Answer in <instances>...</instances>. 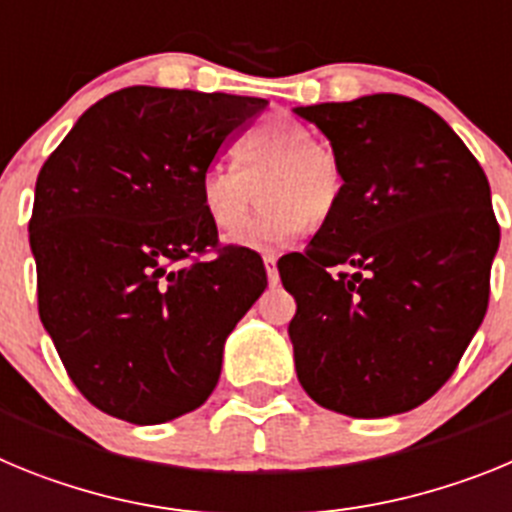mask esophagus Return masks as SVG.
Instances as JSON below:
<instances>
[{"label": "esophagus", "mask_w": 512, "mask_h": 512, "mask_svg": "<svg viewBox=\"0 0 512 512\" xmlns=\"http://www.w3.org/2000/svg\"><path fill=\"white\" fill-rule=\"evenodd\" d=\"M266 274H269V284H279V271H277V256L274 253H264Z\"/></svg>", "instance_id": "1"}]
</instances>
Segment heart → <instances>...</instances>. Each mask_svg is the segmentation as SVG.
Masks as SVG:
<instances>
[{
	"label": "heart",
	"mask_w": 512,
	"mask_h": 512,
	"mask_svg": "<svg viewBox=\"0 0 512 512\" xmlns=\"http://www.w3.org/2000/svg\"><path fill=\"white\" fill-rule=\"evenodd\" d=\"M238 164H217L205 171L202 207L217 228L233 233L258 201V187L264 188L267 205L233 235L238 246L256 251L282 246L305 225H323L346 192L336 148L289 117L261 122L246 135L238 148Z\"/></svg>",
	"instance_id": "b5f03b06"
}]
</instances>
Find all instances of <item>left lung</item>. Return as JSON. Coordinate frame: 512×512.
<instances>
[{"label":"left lung","instance_id":"left-lung-1","mask_svg":"<svg viewBox=\"0 0 512 512\" xmlns=\"http://www.w3.org/2000/svg\"><path fill=\"white\" fill-rule=\"evenodd\" d=\"M336 148L346 192L279 261L300 384L351 418L408 413L456 372L490 302V184L459 135L402 94L297 107Z\"/></svg>","mask_w":512,"mask_h":512}]
</instances>
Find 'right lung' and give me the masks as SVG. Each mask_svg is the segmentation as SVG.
<instances>
[{"mask_svg": "<svg viewBox=\"0 0 512 512\" xmlns=\"http://www.w3.org/2000/svg\"><path fill=\"white\" fill-rule=\"evenodd\" d=\"M266 99L128 87L92 104L35 184L38 312L94 408L135 425L212 395L225 338L266 289L223 246L200 184Z\"/></svg>", "mask_w": 512, "mask_h": 512, "instance_id": "right-lung-1", "label": "right lung"}]
</instances>
